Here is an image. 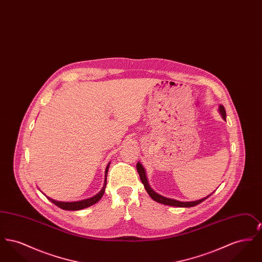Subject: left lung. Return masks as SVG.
I'll return each instance as SVG.
<instances>
[{
    "label": "left lung",
    "instance_id": "8db88e82",
    "mask_svg": "<svg viewBox=\"0 0 262 262\" xmlns=\"http://www.w3.org/2000/svg\"><path fill=\"white\" fill-rule=\"evenodd\" d=\"M219 113L221 114L222 118L226 121V111H225L224 106L223 105H220L219 106ZM137 170L139 174V178L143 184V186L145 187L147 193L149 194L150 198L153 200H155L156 202H159V203H162L165 205H169V206H174V207H192V206H195L198 204L201 203L202 201L208 199L210 195L204 198V199H201L200 200H195V201H179V200H172V199H168V198H165L161 194L157 193L156 191H154L151 187H150L149 184H148V181H147V177L145 174V170L143 168V166L139 162H137Z\"/></svg>",
    "mask_w": 262,
    "mask_h": 262
}]
</instances>
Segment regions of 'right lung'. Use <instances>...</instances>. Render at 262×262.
Listing matches in <instances>:
<instances>
[{
    "label": "right lung",
    "instance_id": "1",
    "mask_svg": "<svg viewBox=\"0 0 262 262\" xmlns=\"http://www.w3.org/2000/svg\"><path fill=\"white\" fill-rule=\"evenodd\" d=\"M109 165L110 163L108 164V166L106 167V171H105V182H104V186L102 187V189L100 190L99 192L90 198L88 200H79V201H72V202H66V201H58V200H53L50 199L48 196H46L48 200H50L51 202H53L55 205H57L58 207L62 208L63 210H71V211H75V210H80V209H84L86 207H89L93 204H95L96 202H98L101 198L103 196L104 194V191H105V187H106V184H107V174H108V170H109Z\"/></svg>",
    "mask_w": 262,
    "mask_h": 262
}]
</instances>
